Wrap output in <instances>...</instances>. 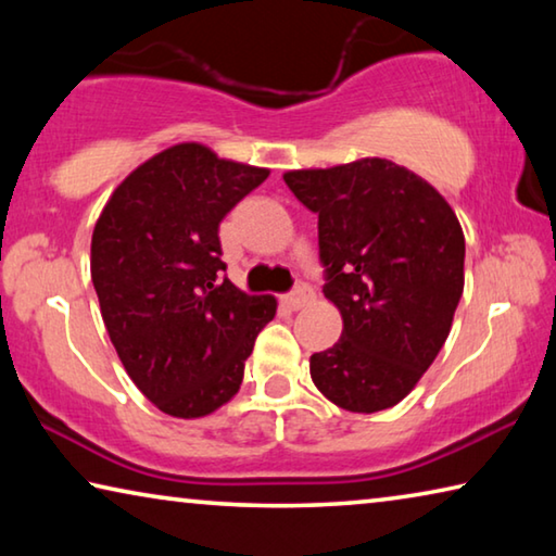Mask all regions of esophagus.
<instances>
[{"label":"esophagus","mask_w":556,"mask_h":556,"mask_svg":"<svg viewBox=\"0 0 556 556\" xmlns=\"http://www.w3.org/2000/svg\"><path fill=\"white\" fill-rule=\"evenodd\" d=\"M314 299V291H312V287H306V285H299V287H294L289 291V294L285 296V304L289 306V308H304L308 301Z\"/></svg>","instance_id":"34e87169"}]
</instances>
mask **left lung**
I'll return each mask as SVG.
<instances>
[{"label":"left lung","mask_w":556,"mask_h":556,"mask_svg":"<svg viewBox=\"0 0 556 556\" xmlns=\"http://www.w3.org/2000/svg\"><path fill=\"white\" fill-rule=\"evenodd\" d=\"M285 181L318 215L324 294L343 316L341 341L312 355V380L348 412L394 407L434 363L464 294L456 213L388 159L287 172Z\"/></svg>","instance_id":"left-lung-1"}]
</instances>
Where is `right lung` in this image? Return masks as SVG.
<instances>
[{
  "instance_id": "add662e5",
  "label": "right lung",
  "mask_w": 556,
  "mask_h": 556,
  "mask_svg": "<svg viewBox=\"0 0 556 556\" xmlns=\"http://www.w3.org/2000/svg\"><path fill=\"white\" fill-rule=\"evenodd\" d=\"M267 168L218 159L188 142L135 168L92 230L90 275L122 365L172 417H205L240 390L275 296L225 277L220 220Z\"/></svg>"
}]
</instances>
